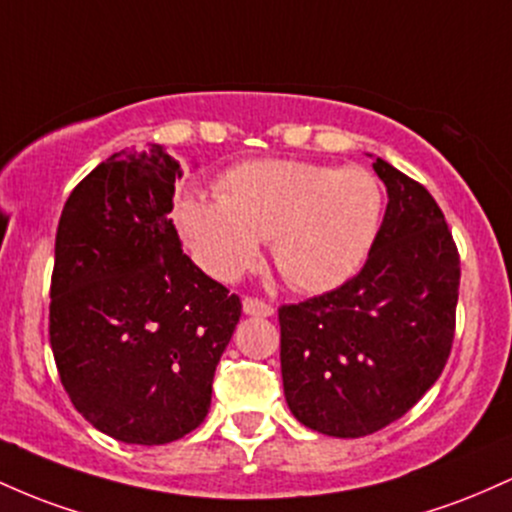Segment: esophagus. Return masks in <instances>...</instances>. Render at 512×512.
Returning a JSON list of instances; mask_svg holds the SVG:
<instances>
[{
  "label": "esophagus",
  "mask_w": 512,
  "mask_h": 512,
  "mask_svg": "<svg viewBox=\"0 0 512 512\" xmlns=\"http://www.w3.org/2000/svg\"><path fill=\"white\" fill-rule=\"evenodd\" d=\"M241 309H244V314H249V317H273L271 304L254 300V297H244V302H241Z\"/></svg>",
  "instance_id": "esophagus-1"
}]
</instances>
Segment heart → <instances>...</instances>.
<instances>
[{"label": "heart", "instance_id": "1", "mask_svg": "<svg viewBox=\"0 0 512 512\" xmlns=\"http://www.w3.org/2000/svg\"><path fill=\"white\" fill-rule=\"evenodd\" d=\"M384 220V191L360 166L304 159H251L217 181V198L188 193L174 222L205 273L239 278L271 239L273 261L304 295L346 285L375 249Z\"/></svg>", "mask_w": 512, "mask_h": 512}]
</instances>
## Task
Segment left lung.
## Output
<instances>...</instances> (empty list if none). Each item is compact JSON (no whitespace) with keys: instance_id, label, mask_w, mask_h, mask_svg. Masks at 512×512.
Returning a JSON list of instances; mask_svg holds the SVG:
<instances>
[{"instance_id":"obj_1","label":"left lung","mask_w":512,"mask_h":512,"mask_svg":"<svg viewBox=\"0 0 512 512\" xmlns=\"http://www.w3.org/2000/svg\"><path fill=\"white\" fill-rule=\"evenodd\" d=\"M387 210L375 249L338 290L280 307L285 401L331 438L377 433L440 377L455 336L459 256L421 183L375 159Z\"/></svg>"}]
</instances>
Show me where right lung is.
Listing matches in <instances>:
<instances>
[{
	"instance_id": "1",
	"label": "right lung",
	"mask_w": 512,
	"mask_h": 512,
	"mask_svg": "<svg viewBox=\"0 0 512 512\" xmlns=\"http://www.w3.org/2000/svg\"><path fill=\"white\" fill-rule=\"evenodd\" d=\"M181 164L120 149L62 208L50 346L74 409L128 445H166L205 421L241 302L183 254L169 212Z\"/></svg>"
}]
</instances>
